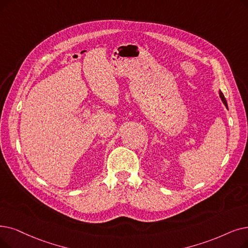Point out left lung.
<instances>
[{
	"instance_id": "left-lung-1",
	"label": "left lung",
	"mask_w": 248,
	"mask_h": 248,
	"mask_svg": "<svg viewBox=\"0 0 248 248\" xmlns=\"http://www.w3.org/2000/svg\"><path fill=\"white\" fill-rule=\"evenodd\" d=\"M219 95H220V98H221V100H222V102L224 103V105L227 107L228 108V105H227V101H226V99H225V97H224V95H223V93L221 92V90L219 91Z\"/></svg>"
}]
</instances>
